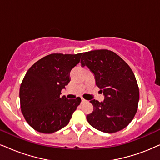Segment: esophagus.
Here are the masks:
<instances>
[{
  "mask_svg": "<svg viewBox=\"0 0 160 160\" xmlns=\"http://www.w3.org/2000/svg\"><path fill=\"white\" fill-rule=\"evenodd\" d=\"M87 102L86 100H85V99H83V98L81 99V102H82V103H83V102Z\"/></svg>",
  "mask_w": 160,
  "mask_h": 160,
  "instance_id": "34e87169",
  "label": "esophagus"
}]
</instances>
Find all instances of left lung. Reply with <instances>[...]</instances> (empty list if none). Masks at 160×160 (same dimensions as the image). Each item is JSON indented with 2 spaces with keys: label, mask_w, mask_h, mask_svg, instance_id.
Returning a JSON list of instances; mask_svg holds the SVG:
<instances>
[{
  "label": "left lung",
  "mask_w": 160,
  "mask_h": 160,
  "mask_svg": "<svg viewBox=\"0 0 160 160\" xmlns=\"http://www.w3.org/2000/svg\"><path fill=\"white\" fill-rule=\"evenodd\" d=\"M81 66L94 74L104 100H92L94 110L86 116L89 124L105 133L122 130L131 122L138 107L139 92L134 72L114 52L94 50L82 54Z\"/></svg>",
  "instance_id": "8db88e82"
}]
</instances>
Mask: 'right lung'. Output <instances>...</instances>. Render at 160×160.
Returning <instances> with one entry per match:
<instances>
[{"label": "right lung", "instance_id": "right-lung-1", "mask_svg": "<svg viewBox=\"0 0 160 160\" xmlns=\"http://www.w3.org/2000/svg\"><path fill=\"white\" fill-rule=\"evenodd\" d=\"M82 54H51L26 72L20 88L21 112L28 124L38 132L52 134L64 128L80 105V98L68 100L60 94Z\"/></svg>", "mask_w": 160, "mask_h": 160}]
</instances>
